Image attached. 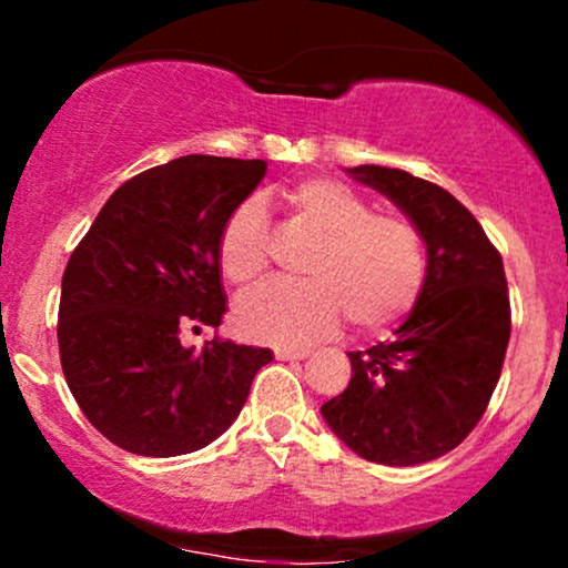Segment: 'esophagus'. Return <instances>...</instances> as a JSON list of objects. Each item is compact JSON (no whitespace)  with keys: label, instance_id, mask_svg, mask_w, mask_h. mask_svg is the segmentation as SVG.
Segmentation results:
<instances>
[{"label":"esophagus","instance_id":"1","mask_svg":"<svg viewBox=\"0 0 568 568\" xmlns=\"http://www.w3.org/2000/svg\"><path fill=\"white\" fill-rule=\"evenodd\" d=\"M275 357L277 361H304V357H310V349H291V347H277L275 349Z\"/></svg>","mask_w":568,"mask_h":568}]
</instances>
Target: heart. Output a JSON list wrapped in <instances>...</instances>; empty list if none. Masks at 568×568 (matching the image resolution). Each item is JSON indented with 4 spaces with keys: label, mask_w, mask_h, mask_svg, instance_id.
Wrapping results in <instances>:
<instances>
[{
    "label": "heart",
    "mask_w": 568,
    "mask_h": 568,
    "mask_svg": "<svg viewBox=\"0 0 568 568\" xmlns=\"http://www.w3.org/2000/svg\"><path fill=\"white\" fill-rule=\"evenodd\" d=\"M298 224L317 237L302 266L304 283H270L234 306V325L262 344H312L352 321L363 334L389 328L416 304L427 275L422 232L406 216L374 213L342 181L306 179L285 192ZM264 207L245 200L219 234V266L234 288L266 270Z\"/></svg>",
    "instance_id": "b5f03b06"
}]
</instances>
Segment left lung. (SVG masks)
I'll return each instance as SVG.
<instances>
[{
	"instance_id": "left-lung-1",
	"label": "left lung",
	"mask_w": 568,
	"mask_h": 568,
	"mask_svg": "<svg viewBox=\"0 0 568 568\" xmlns=\"http://www.w3.org/2000/svg\"><path fill=\"white\" fill-rule=\"evenodd\" d=\"M347 173L414 221L427 275L393 342L347 352L352 379L321 414L363 459L425 465L473 433L497 387L510 342L505 266L484 226L443 186L382 165Z\"/></svg>"
}]
</instances>
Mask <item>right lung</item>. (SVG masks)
I'll list each match as a JSON object with an SVG mask.
<instances>
[{
	"label": "right lung",
	"mask_w": 568,
	"mask_h": 568,
	"mask_svg": "<svg viewBox=\"0 0 568 568\" xmlns=\"http://www.w3.org/2000/svg\"><path fill=\"white\" fill-rule=\"evenodd\" d=\"M264 160L189 154L125 181L71 253L58 349L67 384L103 438L130 454L179 456L237 419L272 349L184 347L226 312L219 234L262 184Z\"/></svg>",
	"instance_id": "right-lung-1"
}]
</instances>
